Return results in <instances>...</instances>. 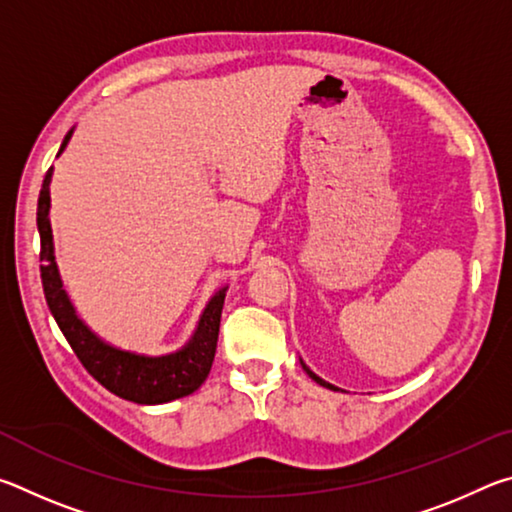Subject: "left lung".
Returning a JSON list of instances; mask_svg holds the SVG:
<instances>
[{
  "mask_svg": "<svg viewBox=\"0 0 512 512\" xmlns=\"http://www.w3.org/2000/svg\"><path fill=\"white\" fill-rule=\"evenodd\" d=\"M300 366H302V370H305L307 372V375L311 377V379H314L316 381V384H320V386H325V388H332V391H339V388H336V386H332V384H329V381H325V379H320L318 375H316V372H311L307 366H305V361H302L300 359Z\"/></svg>",
  "mask_w": 512,
  "mask_h": 512,
  "instance_id": "8db88e82",
  "label": "left lung"
}]
</instances>
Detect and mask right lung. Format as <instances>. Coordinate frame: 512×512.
<instances>
[{
    "mask_svg": "<svg viewBox=\"0 0 512 512\" xmlns=\"http://www.w3.org/2000/svg\"><path fill=\"white\" fill-rule=\"evenodd\" d=\"M72 133L74 128L65 135L58 155L65 151L67 142L72 140ZM51 171L54 169H49L45 180H42V189L38 196V232L42 262L40 277L49 311L58 323L60 332H63L67 343L72 345L74 354L79 357L85 370H88L103 388H108V391L115 393L117 397H124V400L135 404H164L178 400V397L192 395L196 388H201L207 375H210L216 352V339H219L223 300L228 287L214 293V298L207 302L201 320H198L194 336L176 352L162 354V357H146V354L126 352L103 343L99 336L90 332V327L76 316L74 305L69 302L63 289V282H60V273L54 257V235H51L49 221Z\"/></svg>",
    "mask_w": 512,
    "mask_h": 512,
    "instance_id": "add662e5",
    "label": "right lung"
}]
</instances>
